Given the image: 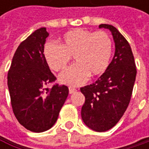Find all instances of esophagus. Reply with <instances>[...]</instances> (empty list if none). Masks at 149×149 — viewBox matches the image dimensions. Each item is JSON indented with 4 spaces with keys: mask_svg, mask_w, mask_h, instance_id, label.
<instances>
[{
    "mask_svg": "<svg viewBox=\"0 0 149 149\" xmlns=\"http://www.w3.org/2000/svg\"><path fill=\"white\" fill-rule=\"evenodd\" d=\"M77 91V89L74 87H69V93L70 94H73Z\"/></svg>",
    "mask_w": 149,
    "mask_h": 149,
    "instance_id": "esophagus-1",
    "label": "esophagus"
}]
</instances>
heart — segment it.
I'll use <instances>...</instances> for the list:
<instances>
[{"mask_svg": "<svg viewBox=\"0 0 149 149\" xmlns=\"http://www.w3.org/2000/svg\"><path fill=\"white\" fill-rule=\"evenodd\" d=\"M112 52V40L107 33L82 28L65 33L59 45L49 41L43 47L45 62L54 72L63 71L73 56L77 63L58 77L60 83L73 86L84 84L89 76L97 77L104 74L109 65Z\"/></svg>", "mask_w": 149, "mask_h": 149, "instance_id": "b5f03b06", "label": "heart"}]
</instances>
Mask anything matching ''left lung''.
I'll return each instance as SVG.
<instances>
[{
    "mask_svg": "<svg viewBox=\"0 0 149 149\" xmlns=\"http://www.w3.org/2000/svg\"><path fill=\"white\" fill-rule=\"evenodd\" d=\"M109 29L115 42V54L107 71L94 84L80 89L85 97L81 109L84 124L97 132L113 128L122 118L130 102L136 68L131 47L113 26L101 24Z\"/></svg>",
    "mask_w": 149,
    "mask_h": 149,
    "instance_id": "left-lung-1",
    "label": "left lung"
}]
</instances>
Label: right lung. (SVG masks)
Wrapping results in <instances>:
<instances>
[{"label":"right lung","mask_w":149,"mask_h":149,"mask_svg":"<svg viewBox=\"0 0 149 149\" xmlns=\"http://www.w3.org/2000/svg\"><path fill=\"white\" fill-rule=\"evenodd\" d=\"M49 36L45 27L34 31L18 46L8 73V86L13 111L26 130L40 133L56 123L69 93L65 85L45 84L55 81L43 56Z\"/></svg>","instance_id":"add662e5"}]
</instances>
